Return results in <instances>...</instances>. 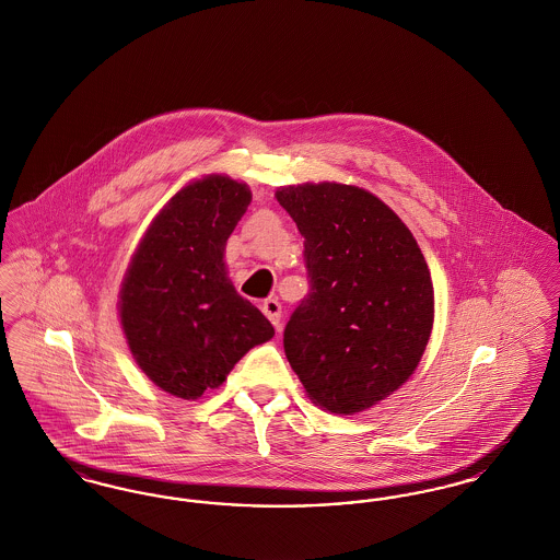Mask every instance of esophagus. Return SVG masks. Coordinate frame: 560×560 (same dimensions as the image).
<instances>
[{
  "instance_id": "34e87169",
  "label": "esophagus",
  "mask_w": 560,
  "mask_h": 560,
  "mask_svg": "<svg viewBox=\"0 0 560 560\" xmlns=\"http://www.w3.org/2000/svg\"><path fill=\"white\" fill-rule=\"evenodd\" d=\"M262 313L267 315L268 320H270L277 329H281V304H279V300H275V298H268V300H265V304H262Z\"/></svg>"
}]
</instances>
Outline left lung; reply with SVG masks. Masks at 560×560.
<instances>
[{
    "label": "left lung",
    "instance_id": "left-lung-1",
    "mask_svg": "<svg viewBox=\"0 0 560 560\" xmlns=\"http://www.w3.org/2000/svg\"><path fill=\"white\" fill-rule=\"evenodd\" d=\"M304 237L311 292L283 331L313 402L352 416L393 395L427 350L434 292L411 231L375 195L338 183L279 188Z\"/></svg>",
    "mask_w": 560,
    "mask_h": 560
}]
</instances>
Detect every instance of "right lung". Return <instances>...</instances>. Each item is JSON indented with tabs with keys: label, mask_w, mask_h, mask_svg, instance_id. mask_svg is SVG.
Listing matches in <instances>:
<instances>
[{
	"label": "right lung",
	"mask_w": 560,
	"mask_h": 560,
	"mask_svg": "<svg viewBox=\"0 0 560 560\" xmlns=\"http://www.w3.org/2000/svg\"><path fill=\"white\" fill-rule=\"evenodd\" d=\"M249 201L247 185L229 176L190 183L155 215L126 270L119 317L128 347L174 397L218 388L249 348L275 336L226 277V240Z\"/></svg>",
	"instance_id": "right-lung-1"
}]
</instances>
